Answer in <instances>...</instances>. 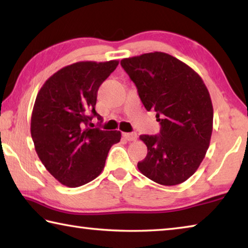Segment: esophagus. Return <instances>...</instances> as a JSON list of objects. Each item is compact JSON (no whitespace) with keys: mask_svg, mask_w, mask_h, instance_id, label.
I'll return each mask as SVG.
<instances>
[{"mask_svg":"<svg viewBox=\"0 0 248 248\" xmlns=\"http://www.w3.org/2000/svg\"><path fill=\"white\" fill-rule=\"evenodd\" d=\"M124 138L127 141H136L138 136L136 132H129V133H124Z\"/></svg>","mask_w":248,"mask_h":248,"instance_id":"34e87169","label":"esophagus"}]
</instances>
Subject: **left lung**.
<instances>
[{"mask_svg": "<svg viewBox=\"0 0 248 248\" xmlns=\"http://www.w3.org/2000/svg\"><path fill=\"white\" fill-rule=\"evenodd\" d=\"M120 64L161 124L158 136H140L148 154L138 169L164 186L184 183L198 170L212 134L213 107L202 78L164 52L123 59Z\"/></svg>", "mask_w": 248, "mask_h": 248, "instance_id": "1", "label": "left lung"}]
</instances>
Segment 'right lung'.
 <instances>
[{"mask_svg": "<svg viewBox=\"0 0 248 248\" xmlns=\"http://www.w3.org/2000/svg\"><path fill=\"white\" fill-rule=\"evenodd\" d=\"M119 62L84 61L64 66L41 87L33 105L31 132L35 150L58 182L71 188L92 182L102 173L120 131L90 128L97 117V92Z\"/></svg>", "mask_w": 248, "mask_h": 248, "instance_id": "right-lung-1", "label": "right lung"}]
</instances>
